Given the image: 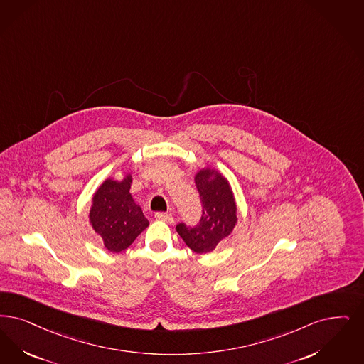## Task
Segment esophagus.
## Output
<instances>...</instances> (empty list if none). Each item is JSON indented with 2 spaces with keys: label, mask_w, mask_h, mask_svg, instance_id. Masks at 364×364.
I'll list each match as a JSON object with an SVG mask.
<instances>
[{
  "label": "esophagus",
  "mask_w": 364,
  "mask_h": 364,
  "mask_svg": "<svg viewBox=\"0 0 364 364\" xmlns=\"http://www.w3.org/2000/svg\"><path fill=\"white\" fill-rule=\"evenodd\" d=\"M156 218L164 220V222H166V223H173V222H175V218H173L171 214H166V213H157V214H156Z\"/></svg>",
  "instance_id": "esophagus-1"
}]
</instances>
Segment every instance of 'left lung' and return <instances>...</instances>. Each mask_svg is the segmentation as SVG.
Here are the masks:
<instances>
[{
	"label": "left lung",
	"instance_id": "8db88e82",
	"mask_svg": "<svg viewBox=\"0 0 364 364\" xmlns=\"http://www.w3.org/2000/svg\"><path fill=\"white\" fill-rule=\"evenodd\" d=\"M195 184L203 207L202 218L193 228L178 223L176 230L187 247L204 255L213 252L233 232L237 223V205L229 181L218 171L200 169L195 175Z\"/></svg>",
	"mask_w": 364,
	"mask_h": 364
}]
</instances>
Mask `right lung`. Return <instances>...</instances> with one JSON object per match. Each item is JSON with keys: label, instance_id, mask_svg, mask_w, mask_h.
Returning <instances> with one entry per match:
<instances>
[{"label": "right lung", "instance_id": "1", "mask_svg": "<svg viewBox=\"0 0 364 364\" xmlns=\"http://www.w3.org/2000/svg\"><path fill=\"white\" fill-rule=\"evenodd\" d=\"M131 183V175L120 181L107 178L92 198L89 222L112 253L127 249L149 226L141 205L130 193Z\"/></svg>", "mask_w": 364, "mask_h": 364}]
</instances>
